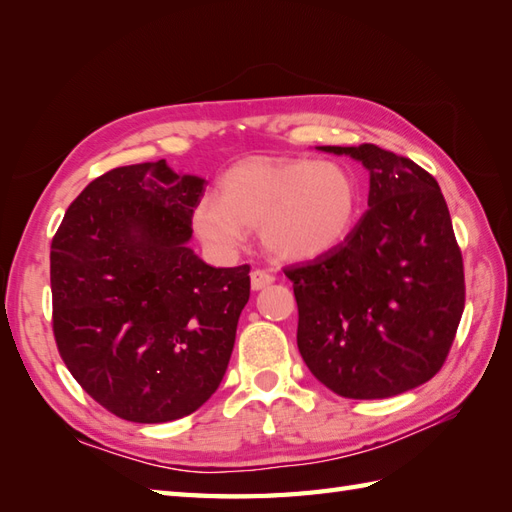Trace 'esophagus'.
Here are the masks:
<instances>
[{
    "mask_svg": "<svg viewBox=\"0 0 512 512\" xmlns=\"http://www.w3.org/2000/svg\"><path fill=\"white\" fill-rule=\"evenodd\" d=\"M271 282H274V276H271L269 271H265V269H254L252 271V289L254 291H260V289L269 287Z\"/></svg>",
    "mask_w": 512,
    "mask_h": 512,
    "instance_id": "obj_1",
    "label": "esophagus"
}]
</instances>
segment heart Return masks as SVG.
I'll return each mask as SVG.
<instances>
[{
	"label": "heart",
	"mask_w": 512,
	"mask_h": 512,
	"mask_svg": "<svg viewBox=\"0 0 512 512\" xmlns=\"http://www.w3.org/2000/svg\"><path fill=\"white\" fill-rule=\"evenodd\" d=\"M219 195L192 208V230L208 252L230 260L260 230L265 249L280 260H311L346 238L359 206L357 179L333 160L254 157L232 166Z\"/></svg>",
	"instance_id": "heart-1"
}]
</instances>
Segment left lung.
<instances>
[{
    "label": "left lung",
    "instance_id": "8db88e82",
    "mask_svg": "<svg viewBox=\"0 0 512 512\" xmlns=\"http://www.w3.org/2000/svg\"><path fill=\"white\" fill-rule=\"evenodd\" d=\"M322 151L370 170L368 210L331 252L285 267L298 302V348L335 394L388 399L445 363L464 311L462 252L425 168L374 144Z\"/></svg>",
    "mask_w": 512,
    "mask_h": 512
}]
</instances>
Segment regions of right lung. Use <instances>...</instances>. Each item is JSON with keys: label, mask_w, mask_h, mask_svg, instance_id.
Returning <instances> with one entry per match:
<instances>
[{"label": "right lung", "mask_w": 512, "mask_h": 512, "mask_svg": "<svg viewBox=\"0 0 512 512\" xmlns=\"http://www.w3.org/2000/svg\"><path fill=\"white\" fill-rule=\"evenodd\" d=\"M206 181L166 160L96 177L50 247L52 331L72 377L131 423H168L217 392L249 300V265L192 252Z\"/></svg>", "instance_id": "add662e5"}]
</instances>
